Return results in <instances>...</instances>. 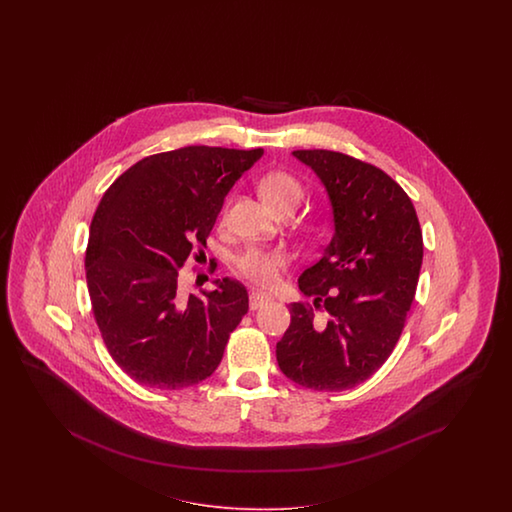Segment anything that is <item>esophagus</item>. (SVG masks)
I'll return each mask as SVG.
<instances>
[{"label": "esophagus", "instance_id": "34e87169", "mask_svg": "<svg viewBox=\"0 0 512 512\" xmlns=\"http://www.w3.org/2000/svg\"><path fill=\"white\" fill-rule=\"evenodd\" d=\"M270 302V298L268 296L259 295V293H251L249 296V308L251 310H259V308H263L264 304H268Z\"/></svg>", "mask_w": 512, "mask_h": 512}]
</instances>
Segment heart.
I'll return each mask as SVG.
<instances>
[{
  "label": "heart",
  "mask_w": 512,
  "mask_h": 512,
  "mask_svg": "<svg viewBox=\"0 0 512 512\" xmlns=\"http://www.w3.org/2000/svg\"><path fill=\"white\" fill-rule=\"evenodd\" d=\"M259 191L264 201L274 212L285 208H293L302 201L304 187L295 176L287 172H268L259 182ZM285 264V255L281 251H266V249L251 248L238 259V272L253 281L259 287H272L279 279V272Z\"/></svg>",
  "instance_id": "heart-1"
}]
</instances>
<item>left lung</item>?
Masks as SVG:
<instances>
[{"mask_svg":"<svg viewBox=\"0 0 512 512\" xmlns=\"http://www.w3.org/2000/svg\"><path fill=\"white\" fill-rule=\"evenodd\" d=\"M293 155L325 186L334 234L298 278L326 317L293 302L276 357L298 385L340 392L370 379L400 340L419 283L422 231L413 202L381 169L330 150Z\"/></svg>","mask_w":512,"mask_h":512,"instance_id":"left-lung-1","label":"left lung"}]
</instances>
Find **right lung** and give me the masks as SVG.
Listing matches in <instances>:
<instances>
[{
    "label": "right lung",
    "instance_id": "right-lung-1",
    "mask_svg": "<svg viewBox=\"0 0 512 512\" xmlns=\"http://www.w3.org/2000/svg\"><path fill=\"white\" fill-rule=\"evenodd\" d=\"M263 154L186 146L150 155L99 202L84 261L93 317L110 357L140 385L176 390L208 379L248 313L240 281L184 295L178 268L206 248L227 193Z\"/></svg>",
    "mask_w": 512,
    "mask_h": 512
}]
</instances>
